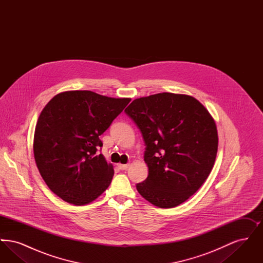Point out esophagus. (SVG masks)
Here are the masks:
<instances>
[{
    "label": "esophagus",
    "mask_w": 263,
    "mask_h": 263,
    "mask_svg": "<svg viewBox=\"0 0 263 263\" xmlns=\"http://www.w3.org/2000/svg\"><path fill=\"white\" fill-rule=\"evenodd\" d=\"M117 165H118L119 170H121V171H124V170H127V167H128V165H129V164H123V163H118Z\"/></svg>",
    "instance_id": "34e87169"
}]
</instances>
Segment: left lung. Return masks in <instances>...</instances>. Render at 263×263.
Wrapping results in <instances>:
<instances>
[{
	"label": "left lung",
	"mask_w": 263,
	"mask_h": 263,
	"mask_svg": "<svg viewBox=\"0 0 263 263\" xmlns=\"http://www.w3.org/2000/svg\"><path fill=\"white\" fill-rule=\"evenodd\" d=\"M146 143L147 179L138 192L159 208L190 198L212 171L218 132L212 115L191 96L161 92L133 100L125 109Z\"/></svg>",
	"instance_id": "1"
}]
</instances>
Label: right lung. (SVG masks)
I'll list each match as a JSON object with an SVG mask.
<instances>
[{"instance_id":"add662e5","label":"right lung","mask_w":263,"mask_h":263,"mask_svg":"<svg viewBox=\"0 0 263 263\" xmlns=\"http://www.w3.org/2000/svg\"><path fill=\"white\" fill-rule=\"evenodd\" d=\"M131 99L90 90H67L51 99L38 117L33 155L43 180L70 204L87 205L109 186L112 163L98 150L100 136Z\"/></svg>"}]
</instances>
